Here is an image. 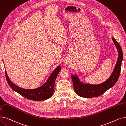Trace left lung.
<instances>
[{
	"label": "left lung",
	"mask_w": 126,
	"mask_h": 126,
	"mask_svg": "<svg viewBox=\"0 0 126 126\" xmlns=\"http://www.w3.org/2000/svg\"><path fill=\"white\" fill-rule=\"evenodd\" d=\"M113 41L118 52V58L113 72L110 77L104 82L97 85L86 84L82 83L77 76H72L74 89L76 93L80 97L92 98L99 96L112 87L117 81L121 70L123 55L121 46L114 37Z\"/></svg>",
	"instance_id": "obj_1"
}]
</instances>
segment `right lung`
I'll return each mask as SVG.
<instances>
[{
	"mask_svg": "<svg viewBox=\"0 0 126 126\" xmlns=\"http://www.w3.org/2000/svg\"><path fill=\"white\" fill-rule=\"evenodd\" d=\"M60 70L61 67L58 66L44 84L39 88L33 90L24 89L15 85L9 78L5 70V75L9 85L14 91L27 99L34 101H43L49 98L53 93L54 82Z\"/></svg>",
	"mask_w": 126,
	"mask_h": 126,
	"instance_id": "obj_1",
	"label": "right lung"
}]
</instances>
